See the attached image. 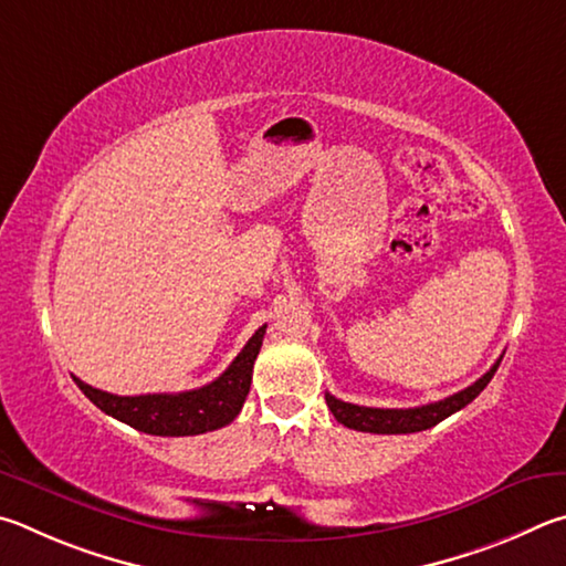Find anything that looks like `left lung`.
Listing matches in <instances>:
<instances>
[{
	"label": "left lung",
	"instance_id": "8db88e82",
	"mask_svg": "<svg viewBox=\"0 0 566 566\" xmlns=\"http://www.w3.org/2000/svg\"><path fill=\"white\" fill-rule=\"evenodd\" d=\"M502 360V358H500ZM500 360L492 365V368L482 375L480 380H474L470 388L450 395L440 402L422 405V408H408V410H388V408H363V405L343 402L333 398L331 392H325V402H328L331 412L335 420L343 422L345 428L360 430V432H375V434H408V432H420L430 430L434 424L450 418L452 412L462 410L464 405H470L478 395L488 388L492 375L497 373Z\"/></svg>",
	"mask_w": 566,
	"mask_h": 566
}]
</instances>
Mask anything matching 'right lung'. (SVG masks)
Instances as JSON below:
<instances>
[{"label": "right lung", "mask_w": 566, "mask_h": 566, "mask_svg": "<svg viewBox=\"0 0 566 566\" xmlns=\"http://www.w3.org/2000/svg\"><path fill=\"white\" fill-rule=\"evenodd\" d=\"M265 325L253 333L245 348L235 360L203 388L186 392H158V395H112L96 390L84 380L74 378L88 400L112 418L132 424L134 430L158 438H186V434H203L233 422L241 412L245 395L251 390L253 363L263 345Z\"/></svg>", "instance_id": "obj_1"}]
</instances>
